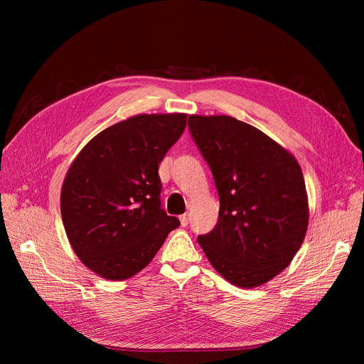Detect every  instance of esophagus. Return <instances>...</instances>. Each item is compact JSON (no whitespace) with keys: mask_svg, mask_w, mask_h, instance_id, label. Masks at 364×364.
Instances as JSON below:
<instances>
[{"mask_svg":"<svg viewBox=\"0 0 364 364\" xmlns=\"http://www.w3.org/2000/svg\"><path fill=\"white\" fill-rule=\"evenodd\" d=\"M179 220H181V225L185 228L186 225H188V222H190V217H188V214H183V215L179 217Z\"/></svg>","mask_w":364,"mask_h":364,"instance_id":"1","label":"esophagus"}]
</instances>
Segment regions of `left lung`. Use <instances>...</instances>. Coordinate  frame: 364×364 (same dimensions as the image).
<instances>
[{
	"mask_svg": "<svg viewBox=\"0 0 364 364\" xmlns=\"http://www.w3.org/2000/svg\"><path fill=\"white\" fill-rule=\"evenodd\" d=\"M188 127L220 199L215 228L197 241L226 281L259 287L302 246L310 215L302 170L277 141L232 117L190 115Z\"/></svg>",
	"mask_w": 364,
	"mask_h": 364,
	"instance_id": "8db88e82",
	"label": "left lung"
}]
</instances>
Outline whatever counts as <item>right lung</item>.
Returning a JSON list of instances; mask_svg holds the SVG:
<instances>
[{"mask_svg": "<svg viewBox=\"0 0 364 364\" xmlns=\"http://www.w3.org/2000/svg\"><path fill=\"white\" fill-rule=\"evenodd\" d=\"M186 114H142L105 129L73 161L60 193L75 255L105 279L144 269L181 222L161 208L158 174L181 138Z\"/></svg>", "mask_w": 364, "mask_h": 364, "instance_id": "add662e5", "label": "right lung"}]
</instances>
